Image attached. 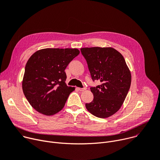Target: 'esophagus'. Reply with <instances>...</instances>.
<instances>
[{
    "label": "esophagus",
    "instance_id": "34e87169",
    "mask_svg": "<svg viewBox=\"0 0 160 160\" xmlns=\"http://www.w3.org/2000/svg\"><path fill=\"white\" fill-rule=\"evenodd\" d=\"M77 89L78 90V91H85L86 89V88H77Z\"/></svg>",
    "mask_w": 160,
    "mask_h": 160
}]
</instances>
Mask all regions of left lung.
<instances>
[{
    "mask_svg": "<svg viewBox=\"0 0 160 160\" xmlns=\"http://www.w3.org/2000/svg\"><path fill=\"white\" fill-rule=\"evenodd\" d=\"M80 51L92 81L101 82L90 88L94 98L86 107L98 118H108L122 105L130 89L131 72L121 53L112 48H84Z\"/></svg>",
    "mask_w": 160,
    "mask_h": 160,
    "instance_id": "1",
    "label": "left lung"
}]
</instances>
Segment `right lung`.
Instances as JSON below:
<instances>
[{"label": "right lung", "mask_w": 160, "mask_h": 160, "mask_svg": "<svg viewBox=\"0 0 160 160\" xmlns=\"http://www.w3.org/2000/svg\"><path fill=\"white\" fill-rule=\"evenodd\" d=\"M77 49L46 48L29 58L25 67L22 90L30 105L38 112L53 115L64 107L69 94L65 69L78 55Z\"/></svg>", "instance_id": "obj_1"}]
</instances>
